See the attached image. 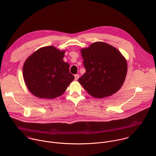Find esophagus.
I'll list each match as a JSON object with an SVG mask.
<instances>
[{"label": "esophagus", "mask_w": 156, "mask_h": 156, "mask_svg": "<svg viewBox=\"0 0 156 156\" xmlns=\"http://www.w3.org/2000/svg\"><path fill=\"white\" fill-rule=\"evenodd\" d=\"M79 76H80L79 75H75V80L76 81L78 80V78H79Z\"/></svg>", "instance_id": "obj_1"}]
</instances>
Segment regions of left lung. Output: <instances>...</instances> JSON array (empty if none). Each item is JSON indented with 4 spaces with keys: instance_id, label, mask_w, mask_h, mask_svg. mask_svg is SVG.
I'll list each match as a JSON object with an SVG mask.
<instances>
[{
    "instance_id": "8db88e82",
    "label": "left lung",
    "mask_w": 156,
    "mask_h": 156,
    "mask_svg": "<svg viewBox=\"0 0 156 156\" xmlns=\"http://www.w3.org/2000/svg\"><path fill=\"white\" fill-rule=\"evenodd\" d=\"M86 72L79 83L90 95L103 98L119 90L124 83L127 62L114 47L103 42L92 43L81 50Z\"/></svg>"
}]
</instances>
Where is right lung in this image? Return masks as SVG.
Returning a JSON list of instances; mask_svg holds the SVG:
<instances>
[{
    "label": "right lung",
    "instance_id": "right-lung-1",
    "mask_svg": "<svg viewBox=\"0 0 156 156\" xmlns=\"http://www.w3.org/2000/svg\"><path fill=\"white\" fill-rule=\"evenodd\" d=\"M65 51L53 46L41 48L31 55L23 66V76L30 92L40 98L61 96L74 80L69 64L63 61Z\"/></svg>",
    "mask_w": 156,
    "mask_h": 156
}]
</instances>
